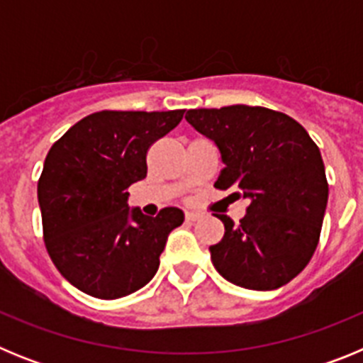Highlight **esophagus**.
<instances>
[{
	"instance_id": "obj_1",
	"label": "esophagus",
	"mask_w": 363,
	"mask_h": 363,
	"mask_svg": "<svg viewBox=\"0 0 363 363\" xmlns=\"http://www.w3.org/2000/svg\"><path fill=\"white\" fill-rule=\"evenodd\" d=\"M200 218H201L200 213H185V221H189V223L200 220Z\"/></svg>"
}]
</instances>
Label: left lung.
<instances>
[{
	"mask_svg": "<svg viewBox=\"0 0 363 363\" xmlns=\"http://www.w3.org/2000/svg\"><path fill=\"white\" fill-rule=\"evenodd\" d=\"M185 120L220 149L214 187L249 200L247 214L211 245L216 271L230 284L272 291L289 284L313 258L329 196L318 145L284 112L230 105L192 108Z\"/></svg>",
	"mask_w": 363,
	"mask_h": 363,
	"instance_id": "left-lung-1",
	"label": "left lung"
}]
</instances>
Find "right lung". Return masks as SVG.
<instances>
[{"label":"right lung","mask_w":363,"mask_h":363,"mask_svg":"<svg viewBox=\"0 0 363 363\" xmlns=\"http://www.w3.org/2000/svg\"><path fill=\"white\" fill-rule=\"evenodd\" d=\"M185 111H99L72 125L45 158L38 182L43 240L67 281L99 300L142 289L160 267L184 213L129 209V187L147 176V152Z\"/></svg>","instance_id":"obj_1"}]
</instances>
